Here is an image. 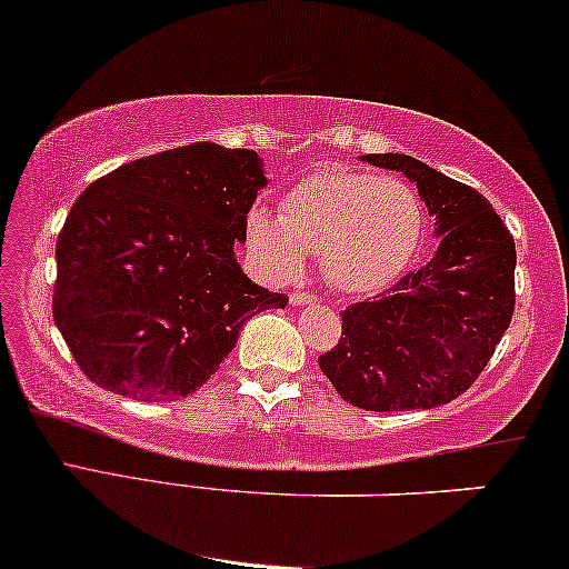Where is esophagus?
Masks as SVG:
<instances>
[{
    "instance_id": "esophagus-1",
    "label": "esophagus",
    "mask_w": 569,
    "mask_h": 569,
    "mask_svg": "<svg viewBox=\"0 0 569 569\" xmlns=\"http://www.w3.org/2000/svg\"><path fill=\"white\" fill-rule=\"evenodd\" d=\"M316 302V295H311V292H300V290H295L292 295H290V306H313Z\"/></svg>"
}]
</instances>
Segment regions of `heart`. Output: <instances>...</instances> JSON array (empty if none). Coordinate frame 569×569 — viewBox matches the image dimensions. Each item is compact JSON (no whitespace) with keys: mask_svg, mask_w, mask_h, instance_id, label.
I'll return each mask as SVG.
<instances>
[{"mask_svg":"<svg viewBox=\"0 0 569 569\" xmlns=\"http://www.w3.org/2000/svg\"><path fill=\"white\" fill-rule=\"evenodd\" d=\"M423 213L418 196L397 177L323 167L292 186L271 213L248 211L246 240L256 263L287 282L319 253L337 290L368 295L402 274L416 253Z\"/></svg>","mask_w":569,"mask_h":569,"instance_id":"b5f03b06","label":"heart"}]
</instances>
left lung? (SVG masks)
I'll return each mask as SVG.
<instances>
[{"instance_id": "left-lung-1", "label": "left lung", "mask_w": 569, "mask_h": 569, "mask_svg": "<svg viewBox=\"0 0 569 569\" xmlns=\"http://www.w3.org/2000/svg\"><path fill=\"white\" fill-rule=\"evenodd\" d=\"M363 161L402 172L441 238L426 267L376 300L342 311V337L319 366L342 400L363 410H429L473 383L515 311V240L478 190L405 153Z\"/></svg>"}]
</instances>
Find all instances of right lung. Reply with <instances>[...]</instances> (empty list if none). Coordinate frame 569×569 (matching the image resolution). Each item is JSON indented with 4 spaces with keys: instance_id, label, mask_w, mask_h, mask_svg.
Returning a JSON list of instances; mask_svg holds the SVG:
<instances>
[{
    "instance_id": "right-lung-1",
    "label": "right lung",
    "mask_w": 569,
    "mask_h": 569,
    "mask_svg": "<svg viewBox=\"0 0 569 569\" xmlns=\"http://www.w3.org/2000/svg\"><path fill=\"white\" fill-rule=\"evenodd\" d=\"M263 186L256 151L190 143L83 190L57 240L51 313L88 379L146 402L188 397L242 323L287 306L234 258Z\"/></svg>"
}]
</instances>
